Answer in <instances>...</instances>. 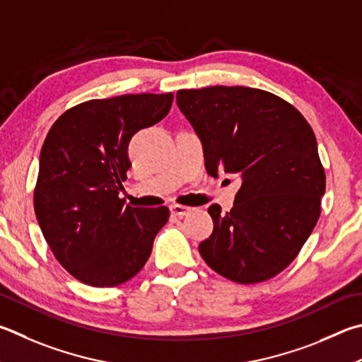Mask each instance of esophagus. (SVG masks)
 I'll use <instances>...</instances> for the list:
<instances>
[{
  "mask_svg": "<svg viewBox=\"0 0 362 362\" xmlns=\"http://www.w3.org/2000/svg\"><path fill=\"white\" fill-rule=\"evenodd\" d=\"M189 212H192V207L182 206V204H173V206H170V214L175 216H185Z\"/></svg>",
  "mask_w": 362,
  "mask_h": 362,
  "instance_id": "1",
  "label": "esophagus"
}]
</instances>
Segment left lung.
<instances>
[{
	"label": "left lung",
	"instance_id": "1",
	"mask_svg": "<svg viewBox=\"0 0 362 362\" xmlns=\"http://www.w3.org/2000/svg\"><path fill=\"white\" fill-rule=\"evenodd\" d=\"M177 106L199 136L207 173L239 174L235 204L209 207L202 259L238 284H259L291 264L321 214L326 174L313 129L293 104L248 87L177 91Z\"/></svg>",
	"mask_w": 362,
	"mask_h": 362
}]
</instances>
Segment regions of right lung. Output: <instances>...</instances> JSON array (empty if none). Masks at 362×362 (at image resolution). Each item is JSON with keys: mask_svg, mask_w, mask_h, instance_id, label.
<instances>
[{"mask_svg": "<svg viewBox=\"0 0 362 362\" xmlns=\"http://www.w3.org/2000/svg\"><path fill=\"white\" fill-rule=\"evenodd\" d=\"M173 93L122 95L68 109L52 124L39 158L35 214L57 261L85 285H122L146 266L168 207L118 198L137 131L168 115Z\"/></svg>", "mask_w": 362, "mask_h": 362, "instance_id": "obj_1", "label": "right lung"}]
</instances>
